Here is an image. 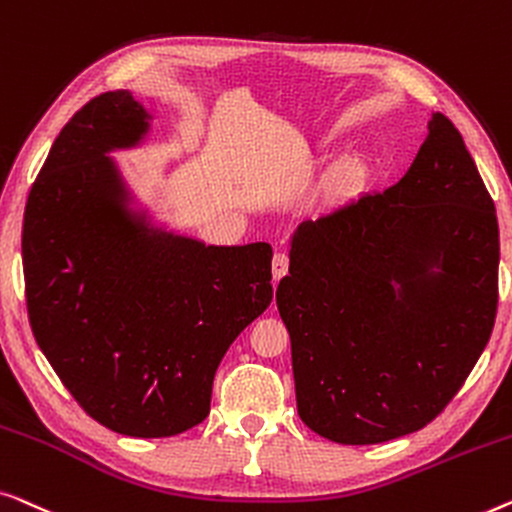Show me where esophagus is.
I'll return each mask as SVG.
<instances>
[{"mask_svg":"<svg viewBox=\"0 0 512 512\" xmlns=\"http://www.w3.org/2000/svg\"><path fill=\"white\" fill-rule=\"evenodd\" d=\"M287 266H290V259H287V253L283 250H278L276 255H273V262H271V271H273V280H280L287 273Z\"/></svg>","mask_w":512,"mask_h":512,"instance_id":"1","label":"esophagus"}]
</instances>
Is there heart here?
<instances>
[{"instance_id":"heart-1","label":"heart","mask_w":512,"mask_h":512,"mask_svg":"<svg viewBox=\"0 0 512 512\" xmlns=\"http://www.w3.org/2000/svg\"><path fill=\"white\" fill-rule=\"evenodd\" d=\"M341 187H343V185H341Z\"/></svg>"}]
</instances>
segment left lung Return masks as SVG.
<instances>
[{
    "mask_svg": "<svg viewBox=\"0 0 512 512\" xmlns=\"http://www.w3.org/2000/svg\"><path fill=\"white\" fill-rule=\"evenodd\" d=\"M499 301L494 201L443 113L399 183L297 227L276 290L308 429L373 445L427 427L469 378Z\"/></svg>",
    "mask_w": 512,
    "mask_h": 512,
    "instance_id": "1",
    "label": "left lung"
}]
</instances>
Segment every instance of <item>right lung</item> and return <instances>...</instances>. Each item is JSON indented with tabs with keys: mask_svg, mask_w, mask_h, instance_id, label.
Returning <instances> with one entry per match:
<instances>
[{
	"mask_svg": "<svg viewBox=\"0 0 512 512\" xmlns=\"http://www.w3.org/2000/svg\"><path fill=\"white\" fill-rule=\"evenodd\" d=\"M150 122L129 90L85 104L50 148L23 222L41 352L85 413L134 438L204 420L227 348L273 299L269 243L206 246L139 206L111 153L139 148Z\"/></svg>",
	"mask_w": 512,
	"mask_h": 512,
	"instance_id": "1",
	"label": "right lung"
}]
</instances>
